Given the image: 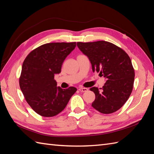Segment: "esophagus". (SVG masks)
Segmentation results:
<instances>
[{
  "mask_svg": "<svg viewBox=\"0 0 154 154\" xmlns=\"http://www.w3.org/2000/svg\"><path fill=\"white\" fill-rule=\"evenodd\" d=\"M79 91H81V92H87L88 91V89L87 88H85V87H81L79 88Z\"/></svg>",
  "mask_w": 154,
  "mask_h": 154,
  "instance_id": "34e87169",
  "label": "esophagus"
}]
</instances>
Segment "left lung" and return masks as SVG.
I'll use <instances>...</instances> for the list:
<instances>
[{"instance_id": "1", "label": "left lung", "mask_w": 154, "mask_h": 154, "mask_svg": "<svg viewBox=\"0 0 154 154\" xmlns=\"http://www.w3.org/2000/svg\"><path fill=\"white\" fill-rule=\"evenodd\" d=\"M77 45L90 60L92 71L107 79L101 91L95 87L90 88L96 97L92 106L102 113L116 112L127 101L133 88L134 70L130 57L108 41L78 42Z\"/></svg>"}]
</instances>
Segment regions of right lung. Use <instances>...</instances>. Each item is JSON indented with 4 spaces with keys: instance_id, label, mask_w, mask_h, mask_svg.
<instances>
[{
    "instance_id": "add662e5",
    "label": "right lung",
    "mask_w": 154,
    "mask_h": 154,
    "mask_svg": "<svg viewBox=\"0 0 154 154\" xmlns=\"http://www.w3.org/2000/svg\"><path fill=\"white\" fill-rule=\"evenodd\" d=\"M76 42H51L33 50L23 61L20 87L25 99L35 112L53 117L64 109L77 88L57 87L54 75L60 73L64 60Z\"/></svg>"
}]
</instances>
